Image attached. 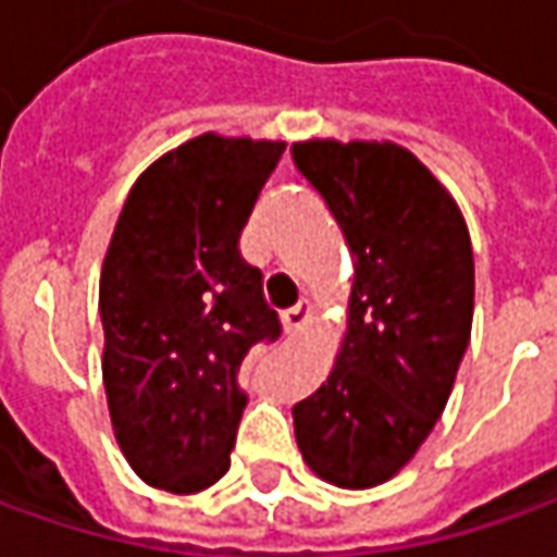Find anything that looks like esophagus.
<instances>
[{"label": "esophagus", "instance_id": "obj_1", "mask_svg": "<svg viewBox=\"0 0 557 557\" xmlns=\"http://www.w3.org/2000/svg\"><path fill=\"white\" fill-rule=\"evenodd\" d=\"M312 321V306L309 302H297L294 309H287L285 315H282V327H285L287 336H297L306 330V324Z\"/></svg>", "mask_w": 557, "mask_h": 557}]
</instances>
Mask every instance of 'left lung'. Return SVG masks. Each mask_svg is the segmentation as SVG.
<instances>
[{
  "label": "left lung",
  "mask_w": 557,
  "mask_h": 557,
  "mask_svg": "<svg viewBox=\"0 0 557 557\" xmlns=\"http://www.w3.org/2000/svg\"><path fill=\"white\" fill-rule=\"evenodd\" d=\"M355 260L348 327L327 382L294 406L309 470L375 488L416 458L446 409L473 327V245L458 202L394 141H297Z\"/></svg>",
  "instance_id": "1"
}]
</instances>
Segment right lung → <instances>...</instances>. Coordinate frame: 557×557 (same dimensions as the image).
I'll list each match as a JSON object with an SVG mask.
<instances>
[{
    "label": "right lung",
    "mask_w": 557,
    "mask_h": 557,
    "mask_svg": "<svg viewBox=\"0 0 557 557\" xmlns=\"http://www.w3.org/2000/svg\"><path fill=\"white\" fill-rule=\"evenodd\" d=\"M285 141L202 133L141 172L99 278L102 382L136 476L197 494L230 470L251 345L278 339L242 227Z\"/></svg>",
    "instance_id": "obj_1"
}]
</instances>
